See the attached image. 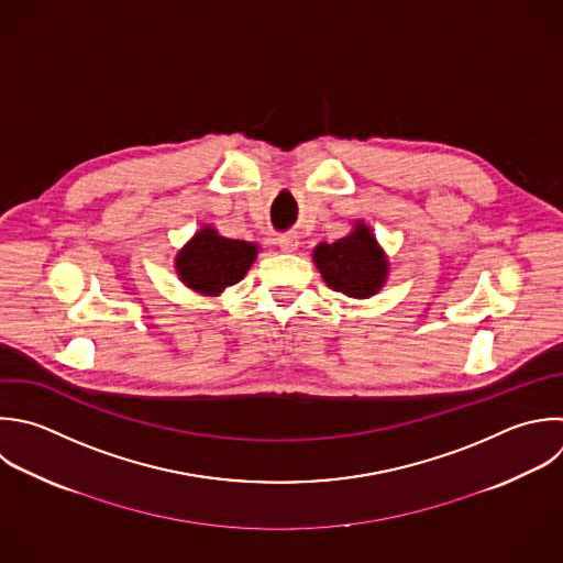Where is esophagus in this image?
<instances>
[{"instance_id":"obj_1","label":"esophagus","mask_w":563,"mask_h":563,"mask_svg":"<svg viewBox=\"0 0 563 563\" xmlns=\"http://www.w3.org/2000/svg\"><path fill=\"white\" fill-rule=\"evenodd\" d=\"M277 244L284 253H295L299 246V238H297V233H286V235L277 238Z\"/></svg>"}]
</instances>
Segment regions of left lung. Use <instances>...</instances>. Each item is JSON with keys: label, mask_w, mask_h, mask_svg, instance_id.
Instances as JSON below:
<instances>
[{"label": "left lung", "mask_w": 563, "mask_h": 563, "mask_svg": "<svg viewBox=\"0 0 563 563\" xmlns=\"http://www.w3.org/2000/svg\"><path fill=\"white\" fill-rule=\"evenodd\" d=\"M312 260L332 290L354 299L376 295L389 273L383 249L372 235V229L363 222H356L350 235L332 244L321 242L312 251Z\"/></svg>", "instance_id": "obj_1"}]
</instances>
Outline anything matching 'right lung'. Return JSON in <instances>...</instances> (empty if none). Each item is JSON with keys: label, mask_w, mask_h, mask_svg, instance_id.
<instances>
[{"label": "right lung", "mask_w": 563, "mask_h": 563, "mask_svg": "<svg viewBox=\"0 0 563 563\" xmlns=\"http://www.w3.org/2000/svg\"><path fill=\"white\" fill-rule=\"evenodd\" d=\"M257 257V244L222 238L213 227H202L176 255L180 282L207 297H218L238 284Z\"/></svg>", "instance_id": "add662e5"}]
</instances>
